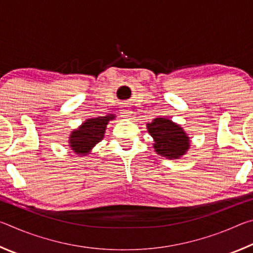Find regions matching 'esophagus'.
Wrapping results in <instances>:
<instances>
[{
  "label": "esophagus",
  "mask_w": 253,
  "mask_h": 253,
  "mask_svg": "<svg viewBox=\"0 0 253 253\" xmlns=\"http://www.w3.org/2000/svg\"><path fill=\"white\" fill-rule=\"evenodd\" d=\"M130 114H131L130 110H127V109L122 110V116L125 117V118H129L130 117Z\"/></svg>",
  "instance_id": "1"
}]
</instances>
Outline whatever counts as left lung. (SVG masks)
<instances>
[{
  "label": "left lung",
  "mask_w": 253,
  "mask_h": 253,
  "mask_svg": "<svg viewBox=\"0 0 253 253\" xmlns=\"http://www.w3.org/2000/svg\"><path fill=\"white\" fill-rule=\"evenodd\" d=\"M147 129L155 142L156 153L169 160L181 157L190 146V139L183 128L168 118H155L147 124Z\"/></svg>",
  "instance_id": "left-lung-1"
}]
</instances>
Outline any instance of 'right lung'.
I'll return each mask as SVG.
<instances>
[{"instance_id":"1","label":"right lung","mask_w":253,"mask_h":253,"mask_svg":"<svg viewBox=\"0 0 253 253\" xmlns=\"http://www.w3.org/2000/svg\"><path fill=\"white\" fill-rule=\"evenodd\" d=\"M115 116H101L97 118L87 119L78 129L72 131L69 144L76 154L87 155L97 143L104 138L106 126Z\"/></svg>"}]
</instances>
